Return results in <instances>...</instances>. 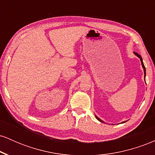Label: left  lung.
I'll return each instance as SVG.
<instances>
[{"label": "left lung", "instance_id": "1", "mask_svg": "<svg viewBox=\"0 0 155 155\" xmlns=\"http://www.w3.org/2000/svg\"><path fill=\"white\" fill-rule=\"evenodd\" d=\"M134 54L136 55L137 57H138V58H140V62H141V65H142V67H143V72H144V79H145V76H146V68H145V66H144V65H143V60H142V58L141 57H140V54H138V53H136V52H134ZM95 117H96V119H97V120H99L100 121V122H103L102 120H101V119H99L98 117H97V116H95ZM124 122H123V123H124Z\"/></svg>", "mask_w": 155, "mask_h": 155}]
</instances>
